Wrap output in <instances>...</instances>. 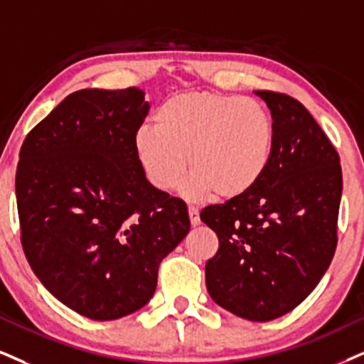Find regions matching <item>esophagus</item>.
I'll return each mask as SVG.
<instances>
[{"label": "esophagus", "instance_id": "obj_1", "mask_svg": "<svg viewBox=\"0 0 364 364\" xmlns=\"http://www.w3.org/2000/svg\"><path fill=\"white\" fill-rule=\"evenodd\" d=\"M189 219L192 226H199L200 224V218H199V210L194 205H189Z\"/></svg>", "mask_w": 364, "mask_h": 364}]
</instances>
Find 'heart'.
Wrapping results in <instances>:
<instances>
[{
    "label": "heart",
    "mask_w": 364,
    "mask_h": 364,
    "mask_svg": "<svg viewBox=\"0 0 364 364\" xmlns=\"http://www.w3.org/2000/svg\"><path fill=\"white\" fill-rule=\"evenodd\" d=\"M154 127L134 134V154L148 182L172 191L187 170L192 196L232 199L257 186L272 160L275 129L257 101L219 92H183L168 97Z\"/></svg>",
    "instance_id": "1"
}]
</instances>
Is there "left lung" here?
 Segmentation results:
<instances>
[{"mask_svg":"<svg viewBox=\"0 0 364 364\" xmlns=\"http://www.w3.org/2000/svg\"><path fill=\"white\" fill-rule=\"evenodd\" d=\"M272 113V160L257 186L200 219L218 235L205 285L219 306L267 322L309 297L338 246L343 194L339 155L302 102L277 91H255Z\"/></svg>","mask_w":364,"mask_h":364,"instance_id":"8db88e82","label":"left lung"}]
</instances>
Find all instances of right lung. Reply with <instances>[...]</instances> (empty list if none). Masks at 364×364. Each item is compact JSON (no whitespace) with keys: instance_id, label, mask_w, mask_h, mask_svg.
<instances>
[{"instance_id":"right-lung-1","label":"right lung","mask_w":364,"mask_h":364,"mask_svg":"<svg viewBox=\"0 0 364 364\" xmlns=\"http://www.w3.org/2000/svg\"><path fill=\"white\" fill-rule=\"evenodd\" d=\"M150 105L138 87L82 89L26 134L16 167L21 246L52 295L113 321L154 297L159 264L191 230L134 154Z\"/></svg>"}]
</instances>
